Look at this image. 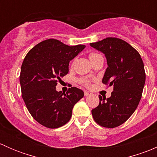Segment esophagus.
<instances>
[{
	"mask_svg": "<svg viewBox=\"0 0 157 157\" xmlns=\"http://www.w3.org/2000/svg\"><path fill=\"white\" fill-rule=\"evenodd\" d=\"M90 92L86 91H86H84V96H90Z\"/></svg>",
	"mask_w": 157,
	"mask_h": 157,
	"instance_id": "esophagus-1",
	"label": "esophagus"
}]
</instances>
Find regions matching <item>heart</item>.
Wrapping results in <instances>:
<instances>
[{"label": "heart", "instance_id": "1", "mask_svg": "<svg viewBox=\"0 0 157 157\" xmlns=\"http://www.w3.org/2000/svg\"><path fill=\"white\" fill-rule=\"evenodd\" d=\"M100 55H99V54L97 53H95V52H91V53L90 54V58L91 61H93V59H94L95 58H96V57L99 56ZM79 82H80L81 84L84 85V86H90V79H87V78H80L79 79Z\"/></svg>", "mask_w": 157, "mask_h": 157}]
</instances>
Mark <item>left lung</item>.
<instances>
[{"instance_id":"8db88e82","label":"left lung","mask_w":157,"mask_h":157,"mask_svg":"<svg viewBox=\"0 0 157 157\" xmlns=\"http://www.w3.org/2000/svg\"><path fill=\"white\" fill-rule=\"evenodd\" d=\"M90 45L105 54L108 67L102 83L113 86L109 98L99 95V104L92 115L102 127L116 128L127 121L140 102L146 79L144 62L135 48L118 38L107 37Z\"/></svg>"}]
</instances>
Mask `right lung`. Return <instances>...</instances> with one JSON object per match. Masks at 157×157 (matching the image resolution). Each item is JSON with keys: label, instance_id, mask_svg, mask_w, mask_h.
<instances>
[{"label": "right lung", "instance_id": "right-lung-1", "mask_svg": "<svg viewBox=\"0 0 157 157\" xmlns=\"http://www.w3.org/2000/svg\"><path fill=\"white\" fill-rule=\"evenodd\" d=\"M85 47L49 39L35 45L25 57L20 75L22 97L33 118L42 125L57 128L67 124L74 105L84 96L74 86L66 93L56 91L55 86L68 73L70 61Z\"/></svg>", "mask_w": 157, "mask_h": 157}]
</instances>
